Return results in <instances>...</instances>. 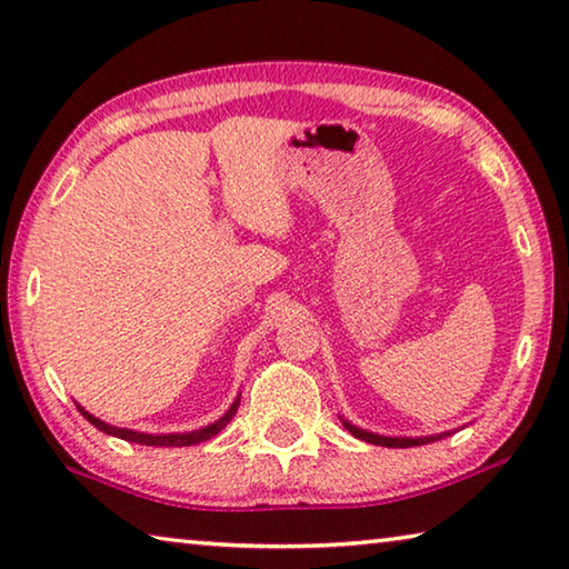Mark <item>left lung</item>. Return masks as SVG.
Returning <instances> with one entry per match:
<instances>
[{
  "mask_svg": "<svg viewBox=\"0 0 569 569\" xmlns=\"http://www.w3.org/2000/svg\"><path fill=\"white\" fill-rule=\"evenodd\" d=\"M341 426H345L351 436L365 440V443H372V446H385V448H412V446H426V443H436V440L450 436V432H438V436H422V438H400V436H380V432H369V430H362L357 426H351L349 420L341 418Z\"/></svg>",
  "mask_w": 569,
  "mask_h": 569,
  "instance_id": "8db88e82",
  "label": "left lung"
}]
</instances>
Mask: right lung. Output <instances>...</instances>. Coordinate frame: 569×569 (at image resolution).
Here are the masks:
<instances>
[{"label": "right lung", "instance_id": "right-lung-1", "mask_svg": "<svg viewBox=\"0 0 569 569\" xmlns=\"http://www.w3.org/2000/svg\"><path fill=\"white\" fill-rule=\"evenodd\" d=\"M238 405H240V395H238L236 402L230 405L228 412H224L220 420H214V422H210V426H204L200 430H192V432H139V430H129V428H116V426H108V422H103L101 418H96V415H90L86 408H80V405H78V410L90 422V426H96L98 430L106 432V436H116V438L129 440V443H139V446L182 448V446L204 443V440H210V438L218 436V432L232 420V415L238 412Z\"/></svg>", "mask_w": 569, "mask_h": 569}]
</instances>
